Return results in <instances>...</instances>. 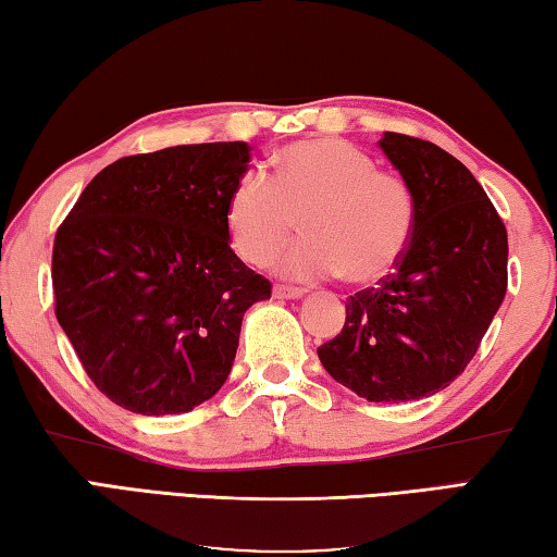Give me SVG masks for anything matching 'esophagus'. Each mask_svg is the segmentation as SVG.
I'll use <instances>...</instances> for the list:
<instances>
[{
    "mask_svg": "<svg viewBox=\"0 0 557 557\" xmlns=\"http://www.w3.org/2000/svg\"><path fill=\"white\" fill-rule=\"evenodd\" d=\"M273 296H276V298H300V296H306V288L276 284V286H273Z\"/></svg>",
    "mask_w": 557,
    "mask_h": 557,
    "instance_id": "1",
    "label": "esophagus"
}]
</instances>
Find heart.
<instances>
[{"label": "heart", "instance_id": "1", "mask_svg": "<svg viewBox=\"0 0 557 557\" xmlns=\"http://www.w3.org/2000/svg\"><path fill=\"white\" fill-rule=\"evenodd\" d=\"M296 218L308 237L281 253L276 267L294 278L345 273L352 284H374L392 273L411 247L416 198L401 175L345 139H306L273 153V178L251 169L232 185L224 230L232 249L251 267L278 251Z\"/></svg>", "mask_w": 557, "mask_h": 557}]
</instances>
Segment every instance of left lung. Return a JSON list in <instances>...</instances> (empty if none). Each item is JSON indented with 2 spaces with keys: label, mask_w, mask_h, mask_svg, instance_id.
<instances>
[{
  "label": "left lung",
  "mask_w": 557,
  "mask_h": 557,
  "mask_svg": "<svg viewBox=\"0 0 557 557\" xmlns=\"http://www.w3.org/2000/svg\"><path fill=\"white\" fill-rule=\"evenodd\" d=\"M388 156L416 198L406 257L347 300L339 335L318 347L327 374L367 401H418L472 362L506 296L509 239L465 165L431 141L386 132Z\"/></svg>",
  "instance_id": "1"
}]
</instances>
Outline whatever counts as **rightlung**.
<instances>
[{"instance_id": "add662e5", "label": "right lung", "mask_w": 557, "mask_h": 557, "mask_svg": "<svg viewBox=\"0 0 557 557\" xmlns=\"http://www.w3.org/2000/svg\"><path fill=\"white\" fill-rule=\"evenodd\" d=\"M244 141L124 156L87 183L53 242L55 318L92 384L132 413H188L220 392L242 318L271 281L230 247Z\"/></svg>"}]
</instances>
